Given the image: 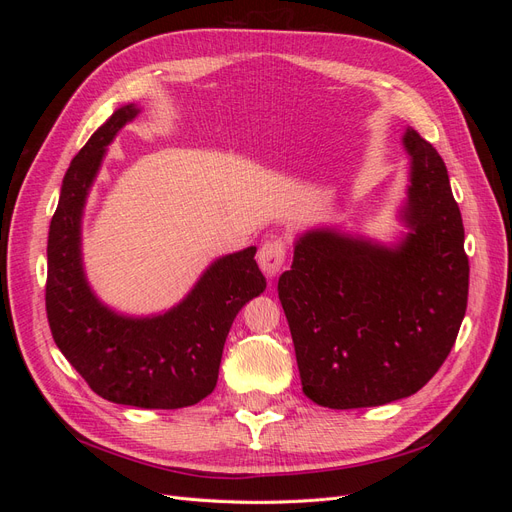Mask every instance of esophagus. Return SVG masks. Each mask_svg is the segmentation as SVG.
I'll list each match as a JSON object with an SVG mask.
<instances>
[{"instance_id": "34e87169", "label": "esophagus", "mask_w": 512, "mask_h": 512, "mask_svg": "<svg viewBox=\"0 0 512 512\" xmlns=\"http://www.w3.org/2000/svg\"><path fill=\"white\" fill-rule=\"evenodd\" d=\"M286 262V241L282 237H271L269 241L262 243L258 252V265L267 277H275L282 271Z\"/></svg>"}]
</instances>
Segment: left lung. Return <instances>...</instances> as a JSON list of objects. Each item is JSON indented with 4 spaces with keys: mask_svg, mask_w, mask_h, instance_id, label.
<instances>
[{
    "mask_svg": "<svg viewBox=\"0 0 512 512\" xmlns=\"http://www.w3.org/2000/svg\"><path fill=\"white\" fill-rule=\"evenodd\" d=\"M406 232L384 243L335 226L294 239L277 294L303 393L333 410L414 395L451 352L468 305L463 222L438 151L406 128Z\"/></svg>",
    "mask_w": 512,
    "mask_h": 512,
    "instance_id": "left-lung-1",
    "label": "left lung"
}]
</instances>
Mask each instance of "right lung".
Instances as JSON below:
<instances>
[{"mask_svg":"<svg viewBox=\"0 0 512 512\" xmlns=\"http://www.w3.org/2000/svg\"><path fill=\"white\" fill-rule=\"evenodd\" d=\"M138 113V104L119 106L70 162L46 245V316L57 348L91 391L121 406L175 410L213 393L232 320L267 280L252 245L215 258L162 314H121L98 299L83 265V213L108 145Z\"/></svg>","mask_w":512,"mask_h":512,"instance_id":"add662e5","label":"right lung"}]
</instances>
